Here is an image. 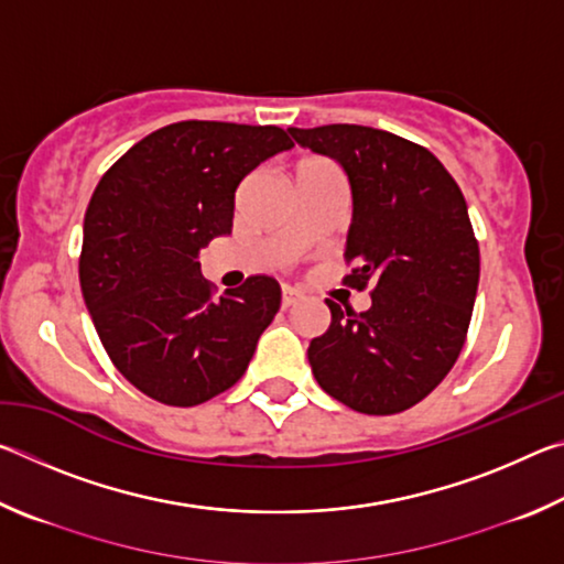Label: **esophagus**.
Returning a JSON list of instances; mask_svg holds the SVG:
<instances>
[{
    "instance_id": "obj_1",
    "label": "esophagus",
    "mask_w": 564,
    "mask_h": 564,
    "mask_svg": "<svg viewBox=\"0 0 564 564\" xmlns=\"http://www.w3.org/2000/svg\"><path fill=\"white\" fill-rule=\"evenodd\" d=\"M301 299H303V293L291 289V285H283V289H281V303H283V308H289V305L299 303Z\"/></svg>"
}]
</instances>
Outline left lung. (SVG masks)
<instances>
[{
    "mask_svg": "<svg viewBox=\"0 0 564 564\" xmlns=\"http://www.w3.org/2000/svg\"><path fill=\"white\" fill-rule=\"evenodd\" d=\"M289 131L346 171V261L356 269L343 283L373 289L362 313L326 299L330 326L308 346L313 376L358 413H403L451 373L473 318L480 248L463 191L431 151L390 131Z\"/></svg>",
    "mask_w": 564,
    "mask_h": 564,
    "instance_id": "1",
    "label": "left lung"
}]
</instances>
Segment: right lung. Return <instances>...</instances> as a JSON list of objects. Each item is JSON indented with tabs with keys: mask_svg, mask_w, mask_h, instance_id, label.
Instances as JSON below:
<instances>
[{
	"mask_svg": "<svg viewBox=\"0 0 564 564\" xmlns=\"http://www.w3.org/2000/svg\"><path fill=\"white\" fill-rule=\"evenodd\" d=\"M291 147L279 127L178 121L101 176L84 216L79 283L104 350L144 395L191 408L246 373L281 285L251 275L214 299L198 251L231 234L238 184Z\"/></svg>",
	"mask_w": 564,
	"mask_h": 564,
	"instance_id": "add662e5",
	"label": "right lung"
}]
</instances>
